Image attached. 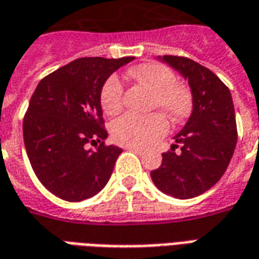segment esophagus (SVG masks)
Masks as SVG:
<instances>
[{"label": "esophagus", "instance_id": "esophagus-1", "mask_svg": "<svg viewBox=\"0 0 259 259\" xmlns=\"http://www.w3.org/2000/svg\"><path fill=\"white\" fill-rule=\"evenodd\" d=\"M126 150H129V151L136 152V154H137V155H141V154H144V150H143V148H139V147H132V146H127V147H126Z\"/></svg>", "mask_w": 259, "mask_h": 259}]
</instances>
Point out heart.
Returning <instances> with one entry per match:
<instances>
[{
  "instance_id": "b5f03b06",
  "label": "heart",
  "mask_w": 259,
  "mask_h": 259,
  "mask_svg": "<svg viewBox=\"0 0 259 259\" xmlns=\"http://www.w3.org/2000/svg\"><path fill=\"white\" fill-rule=\"evenodd\" d=\"M129 74L154 90L152 109L162 111L172 122H180L190 115L193 105L190 91L176 83V74L172 69L162 64L150 62L136 66ZM100 104L107 115H116L122 111L123 83L119 76L111 74L102 83ZM164 115L161 112L148 115L126 113L113 122L111 135L113 140L122 146L150 147L168 133L169 122Z\"/></svg>"
}]
</instances>
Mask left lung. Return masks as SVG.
<instances>
[{"instance_id":"1","label":"left lung","mask_w":259,"mask_h":259,"mask_svg":"<svg viewBox=\"0 0 259 259\" xmlns=\"http://www.w3.org/2000/svg\"><path fill=\"white\" fill-rule=\"evenodd\" d=\"M162 61L189 81L193 113L151 179L165 194L187 200L209 190L228 169L237 143L236 115L228 85L212 70L186 57L163 55Z\"/></svg>"}]
</instances>
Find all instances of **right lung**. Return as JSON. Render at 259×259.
I'll list each match as a JSON object with an SVG mask.
<instances>
[{"label": "right lung", "mask_w": 259, "mask_h": 259, "mask_svg": "<svg viewBox=\"0 0 259 259\" xmlns=\"http://www.w3.org/2000/svg\"><path fill=\"white\" fill-rule=\"evenodd\" d=\"M133 57L74 59L40 80L23 118L26 152L37 179L61 200L79 202L105 187L122 148L107 146L100 90ZM89 144L96 150L87 149Z\"/></svg>", "instance_id": "add662e5"}]
</instances>
